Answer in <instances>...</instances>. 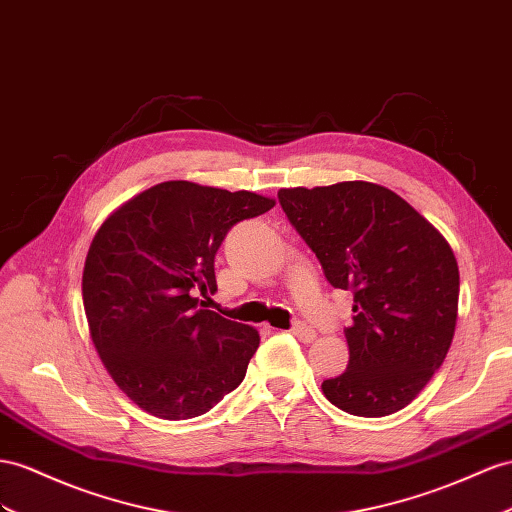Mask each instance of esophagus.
<instances>
[{
  "label": "esophagus",
  "mask_w": 512,
  "mask_h": 512,
  "mask_svg": "<svg viewBox=\"0 0 512 512\" xmlns=\"http://www.w3.org/2000/svg\"><path fill=\"white\" fill-rule=\"evenodd\" d=\"M292 335L298 337L303 344H309V342H313V339H316V331H313L311 326H307V324H296L292 329Z\"/></svg>",
  "instance_id": "obj_1"
}]
</instances>
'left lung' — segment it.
<instances>
[{"label":"left lung","mask_w":512,"mask_h":512,"mask_svg":"<svg viewBox=\"0 0 512 512\" xmlns=\"http://www.w3.org/2000/svg\"><path fill=\"white\" fill-rule=\"evenodd\" d=\"M290 218L339 290H352L348 368L322 383L359 417L417 398L448 355L458 318V264L448 240L402 196L370 181L279 190Z\"/></svg>","instance_id":"left-lung-1"}]
</instances>
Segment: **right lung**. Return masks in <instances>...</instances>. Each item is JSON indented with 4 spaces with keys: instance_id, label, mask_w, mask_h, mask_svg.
I'll use <instances>...</instances> for the list:
<instances>
[{
    "instance_id": "right-lung-1",
    "label": "right lung",
    "mask_w": 512,
    "mask_h": 512,
    "mask_svg": "<svg viewBox=\"0 0 512 512\" xmlns=\"http://www.w3.org/2000/svg\"><path fill=\"white\" fill-rule=\"evenodd\" d=\"M248 190L164 181L103 220L82 296L90 339L125 396L162 419L203 415L244 381L257 329L201 309L214 257L235 222L274 207Z\"/></svg>"
}]
</instances>
